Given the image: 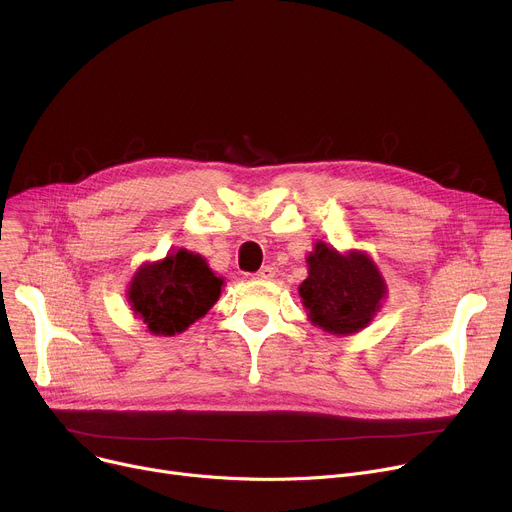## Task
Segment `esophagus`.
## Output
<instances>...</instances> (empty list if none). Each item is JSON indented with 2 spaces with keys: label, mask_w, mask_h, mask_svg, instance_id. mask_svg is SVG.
<instances>
[{
  "label": "esophagus",
  "mask_w": 512,
  "mask_h": 512,
  "mask_svg": "<svg viewBox=\"0 0 512 512\" xmlns=\"http://www.w3.org/2000/svg\"><path fill=\"white\" fill-rule=\"evenodd\" d=\"M254 278H258V280H270V278H274V268H272V266H262V268L254 274Z\"/></svg>",
  "instance_id": "esophagus-1"
}]
</instances>
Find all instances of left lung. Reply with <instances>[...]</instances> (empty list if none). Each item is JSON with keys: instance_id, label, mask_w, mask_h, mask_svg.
<instances>
[{"instance_id": "8db88e82", "label": "left lung", "mask_w": 512, "mask_h": 512, "mask_svg": "<svg viewBox=\"0 0 512 512\" xmlns=\"http://www.w3.org/2000/svg\"><path fill=\"white\" fill-rule=\"evenodd\" d=\"M309 276L299 297L313 325L331 335H354L368 327L388 295L386 280L362 250L339 252L315 242L307 256Z\"/></svg>"}]
</instances>
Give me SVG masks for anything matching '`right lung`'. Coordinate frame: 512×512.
Instances as JSON below:
<instances>
[{"instance_id":"add662e5","label":"right lung","mask_w":512,"mask_h":512,"mask_svg":"<svg viewBox=\"0 0 512 512\" xmlns=\"http://www.w3.org/2000/svg\"><path fill=\"white\" fill-rule=\"evenodd\" d=\"M223 278L201 254L179 248L162 260L144 262L128 285L132 313L154 335H177L217 303Z\"/></svg>"}]
</instances>
